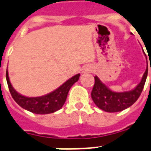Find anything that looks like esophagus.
<instances>
[{"label":"esophagus","instance_id":"34e87169","mask_svg":"<svg viewBox=\"0 0 151 151\" xmlns=\"http://www.w3.org/2000/svg\"><path fill=\"white\" fill-rule=\"evenodd\" d=\"M93 67L91 66V65H86V66L83 69L82 73H91L93 71Z\"/></svg>","mask_w":151,"mask_h":151}]
</instances>
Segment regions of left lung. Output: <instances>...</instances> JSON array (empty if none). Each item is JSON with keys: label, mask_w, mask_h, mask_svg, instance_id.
Segmentation results:
<instances>
[{"label": "left lung", "mask_w": 151, "mask_h": 151, "mask_svg": "<svg viewBox=\"0 0 151 151\" xmlns=\"http://www.w3.org/2000/svg\"><path fill=\"white\" fill-rule=\"evenodd\" d=\"M151 71V67H150ZM148 67L144 73L140 83L134 89L125 92H114L102 83L97 76L94 77V86L91 92V98L95 105L106 112H119L132 106L138 100L143 90L147 80Z\"/></svg>", "instance_id": "obj_1"}]
</instances>
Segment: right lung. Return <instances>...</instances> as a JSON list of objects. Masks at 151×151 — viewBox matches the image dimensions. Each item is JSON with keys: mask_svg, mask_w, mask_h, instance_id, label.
I'll use <instances>...</instances> for the list:
<instances>
[{"mask_svg": "<svg viewBox=\"0 0 151 151\" xmlns=\"http://www.w3.org/2000/svg\"><path fill=\"white\" fill-rule=\"evenodd\" d=\"M79 77V73L76 74L71 78L67 80L58 89H56L53 92L50 93L46 95L29 98L20 94L14 90V88L10 83L9 73L8 70H6L8 86L14 101L24 110L37 114H48L60 110L65 102L69 90L73 85L78 81Z\"/></svg>", "mask_w": 151, "mask_h": 151, "instance_id": "add662e5", "label": "right lung"}]
</instances>
